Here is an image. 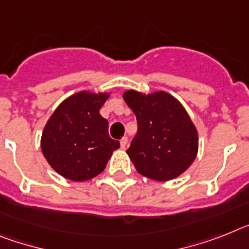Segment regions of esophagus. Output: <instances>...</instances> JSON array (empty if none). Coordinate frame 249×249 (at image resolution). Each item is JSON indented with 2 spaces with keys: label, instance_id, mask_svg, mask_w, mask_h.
Instances as JSON below:
<instances>
[{
  "label": "esophagus",
  "instance_id": "obj_1",
  "mask_svg": "<svg viewBox=\"0 0 249 249\" xmlns=\"http://www.w3.org/2000/svg\"><path fill=\"white\" fill-rule=\"evenodd\" d=\"M126 145H127V138L124 137L122 140H120V146H122L123 149H125L126 148Z\"/></svg>",
  "mask_w": 249,
  "mask_h": 249
}]
</instances>
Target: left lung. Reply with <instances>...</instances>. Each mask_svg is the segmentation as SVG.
<instances>
[{"label":"left lung","instance_id":"1","mask_svg":"<svg viewBox=\"0 0 249 249\" xmlns=\"http://www.w3.org/2000/svg\"><path fill=\"white\" fill-rule=\"evenodd\" d=\"M124 100L137 116V135L126 153L138 172L153 180H170L185 172L196 157L198 133L183 105L164 91L129 90Z\"/></svg>","mask_w":249,"mask_h":249}]
</instances>
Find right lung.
Returning <instances> with one entry per match:
<instances>
[{
    "label": "right lung",
    "instance_id": "obj_1",
    "mask_svg": "<svg viewBox=\"0 0 249 249\" xmlns=\"http://www.w3.org/2000/svg\"><path fill=\"white\" fill-rule=\"evenodd\" d=\"M107 98V94L80 91L60 104L49 119L41 149L60 176L75 181L94 178L120 146L109 137L107 120L99 112Z\"/></svg>",
    "mask_w": 249,
    "mask_h": 249
}]
</instances>
